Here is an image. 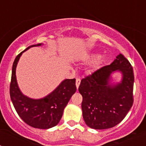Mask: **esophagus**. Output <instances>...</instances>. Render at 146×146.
<instances>
[{
	"mask_svg": "<svg viewBox=\"0 0 146 146\" xmlns=\"http://www.w3.org/2000/svg\"><path fill=\"white\" fill-rule=\"evenodd\" d=\"M80 84V78H77L76 79V86H77V88H78Z\"/></svg>",
	"mask_w": 146,
	"mask_h": 146,
	"instance_id": "34e87169",
	"label": "esophagus"
}]
</instances>
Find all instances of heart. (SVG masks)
<instances>
[{
  "label": "heart",
  "instance_id": "heart-1",
  "mask_svg": "<svg viewBox=\"0 0 146 146\" xmlns=\"http://www.w3.org/2000/svg\"><path fill=\"white\" fill-rule=\"evenodd\" d=\"M92 57H95V55H92Z\"/></svg>",
  "mask_w": 146,
  "mask_h": 146
}]
</instances>
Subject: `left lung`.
<instances>
[{"mask_svg":"<svg viewBox=\"0 0 146 146\" xmlns=\"http://www.w3.org/2000/svg\"><path fill=\"white\" fill-rule=\"evenodd\" d=\"M115 70L122 72L123 80L121 84L110 86L109 76ZM134 79L133 68L122 54L110 65L82 78L78 90L82 96V116L86 125L106 129L121 122L133 104Z\"/></svg>","mask_w":146,"mask_h":146,"instance_id":"8db88e82","label":"left lung"}]
</instances>
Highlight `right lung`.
Listing matches in <instances>:
<instances>
[{"mask_svg": "<svg viewBox=\"0 0 146 146\" xmlns=\"http://www.w3.org/2000/svg\"><path fill=\"white\" fill-rule=\"evenodd\" d=\"M40 45L41 44L31 45L17 55L12 66L9 93L13 105L21 119L32 127L46 129L59 123L64 108L75 93L77 88L74 78L64 80L53 92L43 99H30L20 92L15 74L18 60L25 50Z\"/></svg>", "mask_w": 146, "mask_h": 146, "instance_id": "1", "label": "right lung"}]
</instances>
